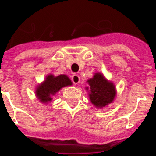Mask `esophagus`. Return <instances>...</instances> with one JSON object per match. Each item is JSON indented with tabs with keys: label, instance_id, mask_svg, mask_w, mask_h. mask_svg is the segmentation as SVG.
Instances as JSON below:
<instances>
[{
	"label": "esophagus",
	"instance_id": "obj_1",
	"mask_svg": "<svg viewBox=\"0 0 156 156\" xmlns=\"http://www.w3.org/2000/svg\"><path fill=\"white\" fill-rule=\"evenodd\" d=\"M72 82L73 83V84H78L80 83V77L78 74H73L72 76Z\"/></svg>",
	"mask_w": 156,
	"mask_h": 156
}]
</instances>
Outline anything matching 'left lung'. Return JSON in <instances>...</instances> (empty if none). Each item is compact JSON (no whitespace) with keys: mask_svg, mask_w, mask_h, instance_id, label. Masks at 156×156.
Returning <instances> with one entry per match:
<instances>
[{"mask_svg":"<svg viewBox=\"0 0 156 156\" xmlns=\"http://www.w3.org/2000/svg\"><path fill=\"white\" fill-rule=\"evenodd\" d=\"M89 87H86L91 104L98 108H102L113 102L116 95V87L107 79L103 73L97 72L93 78L87 81Z\"/></svg>","mask_w":156,"mask_h":156,"instance_id":"8db88e82","label":"left lung"}]
</instances>
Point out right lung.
<instances>
[{"label":"right lung","instance_id":"add662e5","mask_svg":"<svg viewBox=\"0 0 156 156\" xmlns=\"http://www.w3.org/2000/svg\"><path fill=\"white\" fill-rule=\"evenodd\" d=\"M73 84L68 76L61 74L54 76L53 74H48L43 83L36 86L35 96L38 100L42 104H48L52 102V96L65 87Z\"/></svg>","mask_w":156,"mask_h":156}]
</instances>
